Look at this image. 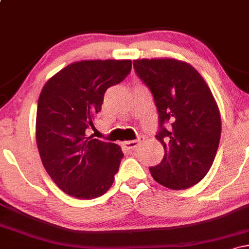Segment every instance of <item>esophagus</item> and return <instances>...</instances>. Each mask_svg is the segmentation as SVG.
Masks as SVG:
<instances>
[{"mask_svg": "<svg viewBox=\"0 0 249 249\" xmlns=\"http://www.w3.org/2000/svg\"><path fill=\"white\" fill-rule=\"evenodd\" d=\"M142 139L144 138H138L137 141H128V142H123V145H124L125 147L127 148V150H134L136 147H138L139 145H141V142H142Z\"/></svg>", "mask_w": 249, "mask_h": 249, "instance_id": "34e87169", "label": "esophagus"}]
</instances>
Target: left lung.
<instances>
[{
  "instance_id": "8db88e82",
  "label": "left lung",
  "mask_w": 249,
  "mask_h": 249,
  "mask_svg": "<svg viewBox=\"0 0 249 249\" xmlns=\"http://www.w3.org/2000/svg\"><path fill=\"white\" fill-rule=\"evenodd\" d=\"M133 68L158 110L156 138L165 154L160 164L150 167L153 179L171 190L194 186L212 166L221 136L211 89L192 65L178 59H137Z\"/></svg>"
}]
</instances>
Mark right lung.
I'll list each match as a JSON object with an SVG mask.
<instances>
[{"mask_svg": "<svg viewBox=\"0 0 249 249\" xmlns=\"http://www.w3.org/2000/svg\"><path fill=\"white\" fill-rule=\"evenodd\" d=\"M128 59L71 63L45 83L37 104L36 142L43 166L63 192L95 199L112 186L121 146L89 137L105 91L123 82Z\"/></svg>", "mask_w": 249, "mask_h": 249, "instance_id": "right-lung-1", "label": "right lung"}]
</instances>
